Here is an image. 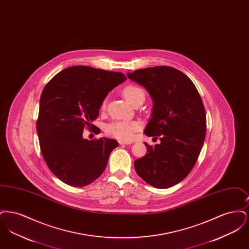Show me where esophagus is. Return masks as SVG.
<instances>
[{"mask_svg": "<svg viewBox=\"0 0 249 249\" xmlns=\"http://www.w3.org/2000/svg\"><path fill=\"white\" fill-rule=\"evenodd\" d=\"M119 144H130V143H132V142H129V141H119Z\"/></svg>", "mask_w": 249, "mask_h": 249, "instance_id": "esophagus-1", "label": "esophagus"}]
</instances>
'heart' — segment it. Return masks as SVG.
Returning <instances> with one entry per match:
<instances>
[{"mask_svg": "<svg viewBox=\"0 0 249 249\" xmlns=\"http://www.w3.org/2000/svg\"><path fill=\"white\" fill-rule=\"evenodd\" d=\"M123 96L130 105L134 106L137 102L144 100V92L141 88L134 85H128L122 90ZM105 107V103L103 105ZM140 129V124L136 121L117 120L107 124L105 131L107 135L119 139L120 141H129L132 139L135 131Z\"/></svg>", "mask_w": 249, "mask_h": 249, "instance_id": "obj_1", "label": "heart"}]
</instances>
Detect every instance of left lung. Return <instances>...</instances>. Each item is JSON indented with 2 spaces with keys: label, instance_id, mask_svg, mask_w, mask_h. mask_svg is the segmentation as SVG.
Wrapping results in <instances>:
<instances>
[{
  "label": "left lung",
  "instance_id": "left-lung-1",
  "mask_svg": "<svg viewBox=\"0 0 249 249\" xmlns=\"http://www.w3.org/2000/svg\"><path fill=\"white\" fill-rule=\"evenodd\" d=\"M127 76L143 87L153 102L143 132L160 136L155 146L144 142L147 152L134 161L135 171L154 188H171L190 174L204 142L206 114L201 96L190 78L173 67L144 68Z\"/></svg>",
  "mask_w": 249,
  "mask_h": 249
}]
</instances>
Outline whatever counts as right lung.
<instances>
[{
	"mask_svg": "<svg viewBox=\"0 0 249 249\" xmlns=\"http://www.w3.org/2000/svg\"><path fill=\"white\" fill-rule=\"evenodd\" d=\"M126 79L119 71L80 65L59 71L46 85L36 130L47 165L63 183L85 187L104 173L119 142L84 139V128L94 127L108 92Z\"/></svg>",
	"mask_w": 249,
	"mask_h": 249,
	"instance_id": "obj_1",
	"label": "right lung"
}]
</instances>
